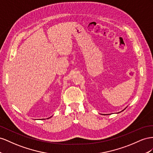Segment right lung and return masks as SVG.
<instances>
[{"label": "right lung", "instance_id": "obj_1", "mask_svg": "<svg viewBox=\"0 0 153 153\" xmlns=\"http://www.w3.org/2000/svg\"><path fill=\"white\" fill-rule=\"evenodd\" d=\"M49 118H50V117H49Z\"/></svg>", "mask_w": 153, "mask_h": 153}]
</instances>
